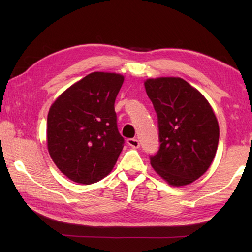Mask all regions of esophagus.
Wrapping results in <instances>:
<instances>
[{
    "instance_id": "1",
    "label": "esophagus",
    "mask_w": 252,
    "mask_h": 252,
    "mask_svg": "<svg viewBox=\"0 0 252 252\" xmlns=\"http://www.w3.org/2000/svg\"><path fill=\"white\" fill-rule=\"evenodd\" d=\"M127 144L131 147H134V148H138V146H140V142H138L137 138H127Z\"/></svg>"
}]
</instances>
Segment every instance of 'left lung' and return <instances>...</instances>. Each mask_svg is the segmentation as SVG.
Instances as JSON below:
<instances>
[{
    "label": "left lung",
    "mask_w": 252,
    "mask_h": 252,
    "mask_svg": "<svg viewBox=\"0 0 252 252\" xmlns=\"http://www.w3.org/2000/svg\"><path fill=\"white\" fill-rule=\"evenodd\" d=\"M146 93L157 114L158 152L152 167L172 186L199 179L215 159L220 130L211 106L181 78L148 79Z\"/></svg>",
    "instance_id": "left-lung-1"
}]
</instances>
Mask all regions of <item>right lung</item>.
I'll return each mask as SVG.
<instances>
[{"label":"right lung","mask_w":252,"mask_h":252,"mask_svg":"<svg viewBox=\"0 0 252 252\" xmlns=\"http://www.w3.org/2000/svg\"><path fill=\"white\" fill-rule=\"evenodd\" d=\"M121 74L93 72L66 90L47 115V148L62 172L80 184L108 175L123 148L115 100Z\"/></svg>","instance_id":"add662e5"}]
</instances>
